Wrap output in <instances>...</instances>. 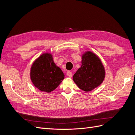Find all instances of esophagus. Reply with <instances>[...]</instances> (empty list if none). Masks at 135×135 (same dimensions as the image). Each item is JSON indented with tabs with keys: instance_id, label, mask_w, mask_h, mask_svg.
Instances as JSON below:
<instances>
[{
	"instance_id": "1",
	"label": "esophagus",
	"mask_w": 135,
	"mask_h": 135,
	"mask_svg": "<svg viewBox=\"0 0 135 135\" xmlns=\"http://www.w3.org/2000/svg\"><path fill=\"white\" fill-rule=\"evenodd\" d=\"M66 74L69 77H70V78L72 77V73L70 71H68L66 73Z\"/></svg>"
}]
</instances>
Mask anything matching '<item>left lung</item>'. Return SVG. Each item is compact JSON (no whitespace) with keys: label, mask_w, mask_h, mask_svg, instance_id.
<instances>
[{"label":"left lung","mask_w":135,"mask_h":135,"mask_svg":"<svg viewBox=\"0 0 135 135\" xmlns=\"http://www.w3.org/2000/svg\"><path fill=\"white\" fill-rule=\"evenodd\" d=\"M81 67L73 75V79L81 90L89 92L103 82L105 68L99 57L89 51L81 55Z\"/></svg>","instance_id":"8db88e82"}]
</instances>
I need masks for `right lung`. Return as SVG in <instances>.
<instances>
[{
  "instance_id": "obj_1",
  "label": "right lung",
  "mask_w": 135,
  "mask_h": 135,
  "mask_svg": "<svg viewBox=\"0 0 135 135\" xmlns=\"http://www.w3.org/2000/svg\"><path fill=\"white\" fill-rule=\"evenodd\" d=\"M30 76L35 87L47 93L54 91L65 78L61 69L54 62L52 55L48 52L44 53L34 61Z\"/></svg>"
}]
</instances>
